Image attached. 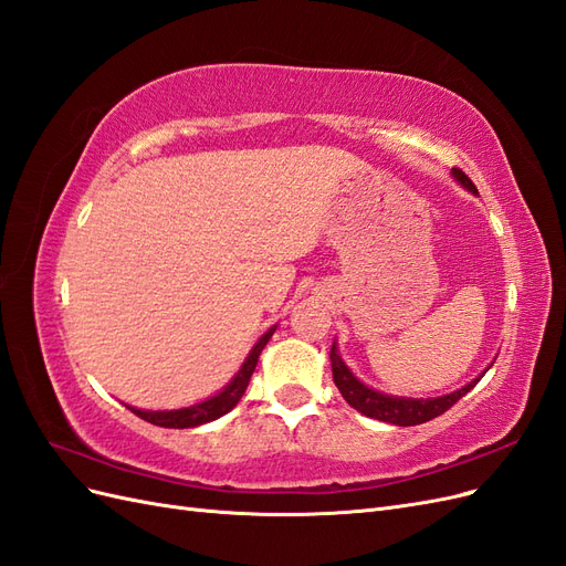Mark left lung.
Masks as SVG:
<instances>
[{
    "label": "left lung",
    "instance_id": "1",
    "mask_svg": "<svg viewBox=\"0 0 566 566\" xmlns=\"http://www.w3.org/2000/svg\"><path fill=\"white\" fill-rule=\"evenodd\" d=\"M453 177L462 184L468 186L472 193H476V188L472 184V179L462 172V169L453 167ZM331 364H333V380L339 389L342 397H345V401L356 408L358 413H364L368 418H375V420H382V422H391V424H399V427H410V424H422L427 420H432L441 413H447V410L460 401L465 394L482 380V375L470 385H465L462 389L453 391V394H447V397H439V399H401V397H387V394H380L375 391L366 385L358 382L354 375L349 373V368L342 364V358L337 356V349L333 345L331 349Z\"/></svg>",
    "mask_w": 566,
    "mask_h": 566
}]
</instances>
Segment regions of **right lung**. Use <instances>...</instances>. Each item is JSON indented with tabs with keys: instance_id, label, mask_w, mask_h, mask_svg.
I'll use <instances>...</instances> for the list:
<instances>
[{
	"instance_id": "1",
	"label": "right lung",
	"mask_w": 566,
	"mask_h": 566,
	"mask_svg": "<svg viewBox=\"0 0 566 566\" xmlns=\"http://www.w3.org/2000/svg\"><path fill=\"white\" fill-rule=\"evenodd\" d=\"M273 328L260 337V342H256L254 349L250 352L248 361L243 364V368L238 370L235 378L231 380V385H227L224 389H221L217 397L202 401V403H196L191 408H181V410H139V408H132L127 406L134 416H139L142 420L150 422V424H158V427H169V430H184V427H198V424H205L210 420H217L224 413H229V410L241 401V397L248 389V382L252 378L254 373V366L256 361H260V354L264 349V345L269 342Z\"/></svg>"
}]
</instances>
